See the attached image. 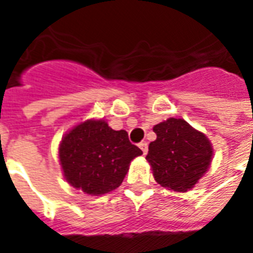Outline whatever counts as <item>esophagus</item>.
<instances>
[{
	"label": "esophagus",
	"mask_w": 253,
	"mask_h": 253,
	"mask_svg": "<svg viewBox=\"0 0 253 253\" xmlns=\"http://www.w3.org/2000/svg\"><path fill=\"white\" fill-rule=\"evenodd\" d=\"M139 148L142 150L143 155H147V152H148V144H147V142L139 143Z\"/></svg>",
	"instance_id": "obj_1"
}]
</instances>
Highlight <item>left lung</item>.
Segmentation results:
<instances>
[{"label": "left lung", "mask_w": 253, "mask_h": 253, "mask_svg": "<svg viewBox=\"0 0 253 253\" xmlns=\"http://www.w3.org/2000/svg\"><path fill=\"white\" fill-rule=\"evenodd\" d=\"M154 132L156 140L150 143L146 159L156 182L174 192L190 190L211 164L208 136L177 118L158 123Z\"/></svg>", "instance_id": "obj_1"}]
</instances>
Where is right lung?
Instances as JSON below:
<instances>
[{
    "label": "right lung",
    "instance_id": "obj_1",
    "mask_svg": "<svg viewBox=\"0 0 253 253\" xmlns=\"http://www.w3.org/2000/svg\"><path fill=\"white\" fill-rule=\"evenodd\" d=\"M143 152L103 119H87L63 136L59 159L65 180L86 194L101 196L122 184L130 163Z\"/></svg>",
    "mask_w": 253,
    "mask_h": 253
}]
</instances>
